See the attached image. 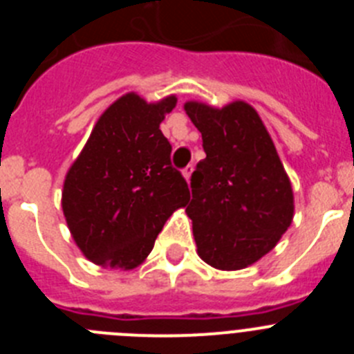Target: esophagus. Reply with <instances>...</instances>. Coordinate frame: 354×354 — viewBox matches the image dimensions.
Segmentation results:
<instances>
[{
  "mask_svg": "<svg viewBox=\"0 0 354 354\" xmlns=\"http://www.w3.org/2000/svg\"><path fill=\"white\" fill-rule=\"evenodd\" d=\"M192 174H193V165H187V167L183 170V175H184V177H186L187 180H189Z\"/></svg>",
  "mask_w": 354,
  "mask_h": 354,
  "instance_id": "esophagus-1",
  "label": "esophagus"
}]
</instances>
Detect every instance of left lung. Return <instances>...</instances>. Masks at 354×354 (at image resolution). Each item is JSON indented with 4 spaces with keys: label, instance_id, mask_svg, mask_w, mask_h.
Segmentation results:
<instances>
[{
    "label": "left lung",
    "instance_id": "8db88e82",
    "mask_svg": "<svg viewBox=\"0 0 354 354\" xmlns=\"http://www.w3.org/2000/svg\"><path fill=\"white\" fill-rule=\"evenodd\" d=\"M205 159L192 174L193 236L202 261L234 271L274 248L292 221V187L271 136L246 102H186Z\"/></svg>",
    "mask_w": 354,
    "mask_h": 354
}]
</instances>
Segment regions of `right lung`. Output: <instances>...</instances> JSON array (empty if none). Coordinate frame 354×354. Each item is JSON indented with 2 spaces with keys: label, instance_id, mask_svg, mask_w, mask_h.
<instances>
[{
  "label": "right lung",
  "instance_id": "obj_1",
  "mask_svg": "<svg viewBox=\"0 0 354 354\" xmlns=\"http://www.w3.org/2000/svg\"><path fill=\"white\" fill-rule=\"evenodd\" d=\"M174 95L147 104L127 93L106 109L64 184L65 220L81 252L102 268L133 270L189 187L171 167V145L159 129Z\"/></svg>",
  "mask_w": 354,
  "mask_h": 354
}]
</instances>
